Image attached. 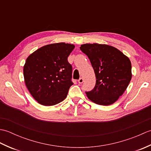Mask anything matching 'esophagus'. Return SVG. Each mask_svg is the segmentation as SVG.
<instances>
[{"label":"esophagus","mask_w":151,"mask_h":151,"mask_svg":"<svg viewBox=\"0 0 151 151\" xmlns=\"http://www.w3.org/2000/svg\"><path fill=\"white\" fill-rule=\"evenodd\" d=\"M78 82L79 84H82L83 82H84V79H83L82 78H80L79 80L78 81Z\"/></svg>","instance_id":"34e87169"}]
</instances>
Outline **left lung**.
Wrapping results in <instances>:
<instances>
[{
    "mask_svg": "<svg viewBox=\"0 0 151 151\" xmlns=\"http://www.w3.org/2000/svg\"><path fill=\"white\" fill-rule=\"evenodd\" d=\"M80 49L89 58L96 76L95 88L86 93L89 100L103 106L112 104L123 94L132 78L129 58L108 45H82Z\"/></svg>",
    "mask_w": 151,
    "mask_h": 151,
    "instance_id": "1",
    "label": "left lung"
}]
</instances>
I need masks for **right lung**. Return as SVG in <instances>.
<instances>
[{"label":"right lung","instance_id":"add662e5","mask_svg":"<svg viewBox=\"0 0 151 151\" xmlns=\"http://www.w3.org/2000/svg\"><path fill=\"white\" fill-rule=\"evenodd\" d=\"M75 48L58 43L40 48L28 56L23 68L25 84L35 100L43 106L63 101L73 83L67 58Z\"/></svg>","mask_w":151,"mask_h":151}]
</instances>
